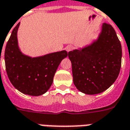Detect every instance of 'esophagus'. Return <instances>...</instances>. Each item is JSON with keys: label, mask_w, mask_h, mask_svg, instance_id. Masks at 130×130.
Returning a JSON list of instances; mask_svg holds the SVG:
<instances>
[{"label": "esophagus", "mask_w": 130, "mask_h": 130, "mask_svg": "<svg viewBox=\"0 0 130 130\" xmlns=\"http://www.w3.org/2000/svg\"><path fill=\"white\" fill-rule=\"evenodd\" d=\"M74 48V46L72 45H70V46H68L67 47H66V51L69 52V51H72V50H73Z\"/></svg>", "instance_id": "obj_1"}]
</instances>
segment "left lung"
I'll use <instances>...</instances> for the list:
<instances>
[{"mask_svg": "<svg viewBox=\"0 0 130 130\" xmlns=\"http://www.w3.org/2000/svg\"><path fill=\"white\" fill-rule=\"evenodd\" d=\"M74 84L82 93L95 95L106 90L120 73L122 47L111 25L104 23L98 40L68 53Z\"/></svg>", "mask_w": 130, "mask_h": 130, "instance_id": "8db88e82", "label": "left lung"}]
</instances>
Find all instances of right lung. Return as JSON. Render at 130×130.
Here are the masks:
<instances>
[{"label": "right lung", "mask_w": 130, "mask_h": 130, "mask_svg": "<svg viewBox=\"0 0 130 130\" xmlns=\"http://www.w3.org/2000/svg\"><path fill=\"white\" fill-rule=\"evenodd\" d=\"M19 23L13 29L5 50L7 76L15 88L24 94L39 96L51 87L54 74L68 52L61 51L31 58L21 53L18 46Z\"/></svg>", "instance_id": "add662e5"}]
</instances>
